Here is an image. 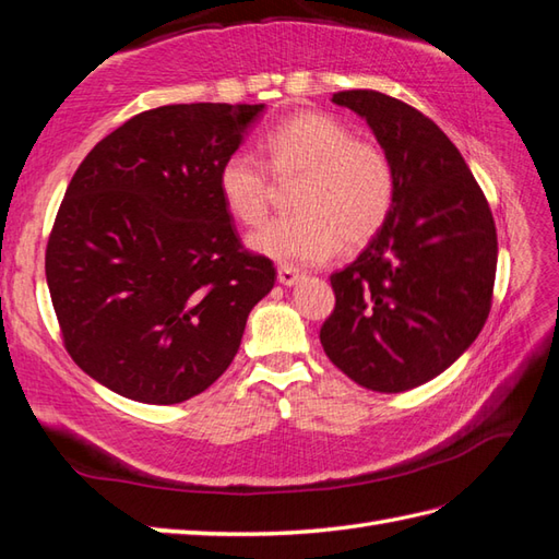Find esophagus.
<instances>
[{"label": "esophagus", "mask_w": 559, "mask_h": 559, "mask_svg": "<svg viewBox=\"0 0 559 559\" xmlns=\"http://www.w3.org/2000/svg\"><path fill=\"white\" fill-rule=\"evenodd\" d=\"M277 280H280V284H284V287H294V284H299L304 280V272L299 267H292V265H280Z\"/></svg>", "instance_id": "1"}]
</instances>
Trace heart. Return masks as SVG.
Listing matches in <instances>:
<instances>
[{
    "label": "heart",
    "instance_id": "obj_1",
    "mask_svg": "<svg viewBox=\"0 0 559 559\" xmlns=\"http://www.w3.org/2000/svg\"><path fill=\"white\" fill-rule=\"evenodd\" d=\"M263 151L277 179L299 177L296 215L270 219L248 237V248L280 263H322L342 243H368L390 217L394 171L378 145L356 141L354 131L320 111H301L272 129ZM227 213L253 227L270 207L272 186L258 157L234 153L217 171Z\"/></svg>",
    "mask_w": 559,
    "mask_h": 559
}]
</instances>
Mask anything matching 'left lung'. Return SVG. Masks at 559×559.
Wrapping results in <instances>:
<instances>
[{
	"mask_svg": "<svg viewBox=\"0 0 559 559\" xmlns=\"http://www.w3.org/2000/svg\"><path fill=\"white\" fill-rule=\"evenodd\" d=\"M394 171L390 217L330 277L334 311L320 344L373 392L414 390L462 356L490 313L498 234L462 153L418 109L376 91H342Z\"/></svg>",
	"mask_w": 559,
	"mask_h": 559,
	"instance_id": "1",
	"label": "left lung"
}]
</instances>
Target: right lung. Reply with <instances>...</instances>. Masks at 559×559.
I'll return each instance as SVG.
<instances>
[{"instance_id": "add662e5", "label": "right lung", "mask_w": 559, "mask_h": 559, "mask_svg": "<svg viewBox=\"0 0 559 559\" xmlns=\"http://www.w3.org/2000/svg\"><path fill=\"white\" fill-rule=\"evenodd\" d=\"M265 105L147 109L85 155L47 241L49 296L73 361L127 400L179 404L239 352L275 265L243 251L217 191Z\"/></svg>"}]
</instances>
